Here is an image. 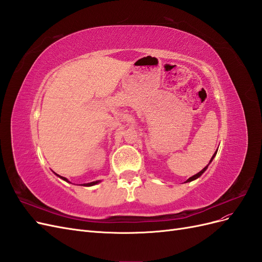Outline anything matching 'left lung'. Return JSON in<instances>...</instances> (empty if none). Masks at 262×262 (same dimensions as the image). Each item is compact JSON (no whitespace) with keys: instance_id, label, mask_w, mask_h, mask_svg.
Returning a JSON list of instances; mask_svg holds the SVG:
<instances>
[{"instance_id":"8db88e82","label":"left lung","mask_w":262,"mask_h":262,"mask_svg":"<svg viewBox=\"0 0 262 262\" xmlns=\"http://www.w3.org/2000/svg\"><path fill=\"white\" fill-rule=\"evenodd\" d=\"M216 152H217V149H216ZM216 152L213 154L212 158H211V160H210V163H209V164H208L207 166H205V167H204V168H203V169H202L201 171H199V172H198V173H195V175H193L192 177H190V178H189V179H187V180H186L185 182H190V181H192V180H195V179H198V178H199V177H200V176L202 175V173H203V172H204L205 170H207V169H208V166H209V165H210V164L212 163V161H213V158H214V157H215V155H216Z\"/></svg>"}]
</instances>
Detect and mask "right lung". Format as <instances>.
<instances>
[{
	"label": "right lung",
	"mask_w": 262,
	"mask_h": 262,
	"mask_svg": "<svg viewBox=\"0 0 262 262\" xmlns=\"http://www.w3.org/2000/svg\"><path fill=\"white\" fill-rule=\"evenodd\" d=\"M55 173V172H54ZM55 175H57L58 177H60L61 179H63L64 181H67V182H70L66 177H62V176H59L58 173H55ZM100 182V180H96V181H92V182H89V184H83L82 186H85V187H91V186H95V185H97V184H99Z\"/></svg>",
	"instance_id": "obj_1"
}]
</instances>
